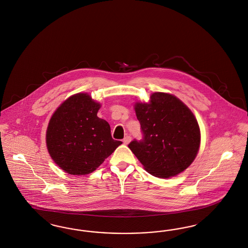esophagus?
Listing matches in <instances>:
<instances>
[{
    "instance_id": "1",
    "label": "esophagus",
    "mask_w": 248,
    "mask_h": 248,
    "mask_svg": "<svg viewBox=\"0 0 248 248\" xmlns=\"http://www.w3.org/2000/svg\"><path fill=\"white\" fill-rule=\"evenodd\" d=\"M131 139H131V137H130V136H126V137H125V138L124 139V140H123V141H124V143L125 145H127V144H129V143H130Z\"/></svg>"
}]
</instances>
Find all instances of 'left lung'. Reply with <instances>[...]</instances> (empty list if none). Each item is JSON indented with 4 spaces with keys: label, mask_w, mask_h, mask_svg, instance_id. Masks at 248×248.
<instances>
[{
    "label": "left lung",
    "mask_w": 248,
    "mask_h": 248,
    "mask_svg": "<svg viewBox=\"0 0 248 248\" xmlns=\"http://www.w3.org/2000/svg\"><path fill=\"white\" fill-rule=\"evenodd\" d=\"M142 140L129 149L145 170L159 178L173 177L190 166L200 146L198 121L188 107L173 95L155 92L149 103L135 104Z\"/></svg>",
    "instance_id": "1"
}]
</instances>
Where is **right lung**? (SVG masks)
<instances>
[{
    "instance_id": "1",
    "label": "right lung",
    "mask_w": 248,
    "mask_h": 248,
    "mask_svg": "<svg viewBox=\"0 0 248 248\" xmlns=\"http://www.w3.org/2000/svg\"><path fill=\"white\" fill-rule=\"evenodd\" d=\"M99 108L89 94L78 93L63 101L50 118L46 132L48 151L69 174L94 171L122 144L111 138L108 122L97 116Z\"/></svg>"
}]
</instances>
